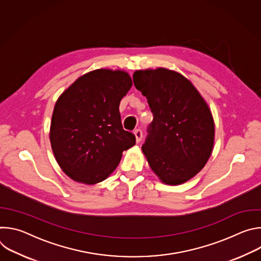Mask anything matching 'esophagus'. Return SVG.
I'll use <instances>...</instances> for the list:
<instances>
[{"instance_id": "esophagus-1", "label": "esophagus", "mask_w": 261, "mask_h": 261, "mask_svg": "<svg viewBox=\"0 0 261 261\" xmlns=\"http://www.w3.org/2000/svg\"><path fill=\"white\" fill-rule=\"evenodd\" d=\"M134 135L136 138V142H140V140L142 139V131L140 129H136L134 131Z\"/></svg>"}]
</instances>
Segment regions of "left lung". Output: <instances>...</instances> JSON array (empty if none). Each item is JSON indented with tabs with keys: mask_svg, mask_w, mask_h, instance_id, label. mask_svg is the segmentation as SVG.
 <instances>
[{
	"mask_svg": "<svg viewBox=\"0 0 261 261\" xmlns=\"http://www.w3.org/2000/svg\"><path fill=\"white\" fill-rule=\"evenodd\" d=\"M133 83L154 116L141 147L148 165L166 185L189 180L213 152L215 123L208 105L189 80L166 68L137 70Z\"/></svg>",
	"mask_w": 261,
	"mask_h": 261,
	"instance_id": "1",
	"label": "left lung"
}]
</instances>
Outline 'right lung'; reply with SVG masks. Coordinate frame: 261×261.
<instances>
[{
	"label": "right lung",
	"mask_w": 261,
	"mask_h": 261,
	"mask_svg": "<svg viewBox=\"0 0 261 261\" xmlns=\"http://www.w3.org/2000/svg\"><path fill=\"white\" fill-rule=\"evenodd\" d=\"M132 87L123 70L97 69L79 77L56 102L49 139L55 158L73 180L106 179L135 144L121 122L120 102Z\"/></svg>",
	"instance_id": "right-lung-1"
}]
</instances>
